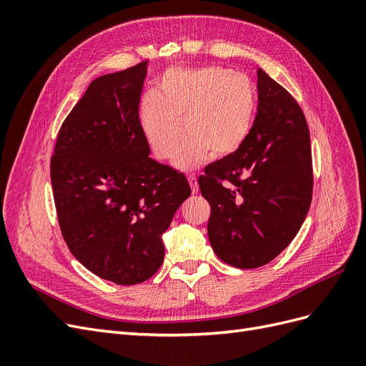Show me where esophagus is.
Returning <instances> with one entry per match:
<instances>
[{"label":"esophagus","mask_w":366,"mask_h":366,"mask_svg":"<svg viewBox=\"0 0 366 366\" xmlns=\"http://www.w3.org/2000/svg\"><path fill=\"white\" fill-rule=\"evenodd\" d=\"M187 182H189V184H191V189H192V192L194 194H197L198 192V182H197V177L195 175H187Z\"/></svg>","instance_id":"1"}]
</instances>
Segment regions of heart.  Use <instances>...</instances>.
Segmentation results:
<instances>
[{
    "label": "heart",
    "mask_w": 366,
    "mask_h": 366,
    "mask_svg": "<svg viewBox=\"0 0 366 366\" xmlns=\"http://www.w3.org/2000/svg\"><path fill=\"white\" fill-rule=\"evenodd\" d=\"M254 113L249 77L223 67L168 70L159 92H148L139 108L143 134L162 160L175 156L184 128L187 139L175 157L180 169L195 168L209 152L214 159L235 154L250 134Z\"/></svg>",
    "instance_id": "heart-1"
}]
</instances>
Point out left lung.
<instances>
[{
  "mask_svg": "<svg viewBox=\"0 0 366 366\" xmlns=\"http://www.w3.org/2000/svg\"><path fill=\"white\" fill-rule=\"evenodd\" d=\"M257 74L258 112L247 140L198 179L210 204V246L237 269H257L278 257L301 229L313 195L302 109L264 70Z\"/></svg>",
  "mask_w": 366,
  "mask_h": 366,
  "instance_id": "obj_1",
  "label": "left lung"
}]
</instances>
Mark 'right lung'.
Returning <instances> with one entry per match:
<instances>
[{
	"instance_id": "right-lung-1",
	"label": "right lung",
	"mask_w": 366,
	"mask_h": 366,
	"mask_svg": "<svg viewBox=\"0 0 366 366\" xmlns=\"http://www.w3.org/2000/svg\"><path fill=\"white\" fill-rule=\"evenodd\" d=\"M148 61L94 79L64 120L50 162L54 206L73 257L119 285L149 280L162 235L191 195L186 177L149 157L139 104Z\"/></svg>"
}]
</instances>
